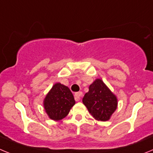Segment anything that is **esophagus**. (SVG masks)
Masks as SVG:
<instances>
[{"mask_svg":"<svg viewBox=\"0 0 153 153\" xmlns=\"http://www.w3.org/2000/svg\"><path fill=\"white\" fill-rule=\"evenodd\" d=\"M82 95H83V93H82V91L76 92V93L75 94V97L77 100H79L80 99H81V97H82Z\"/></svg>","mask_w":153,"mask_h":153,"instance_id":"34e87169","label":"esophagus"}]
</instances>
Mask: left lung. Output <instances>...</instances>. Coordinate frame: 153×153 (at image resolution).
Segmentation results:
<instances>
[{"label": "left lung", "instance_id": "left-lung-1", "mask_svg": "<svg viewBox=\"0 0 153 153\" xmlns=\"http://www.w3.org/2000/svg\"><path fill=\"white\" fill-rule=\"evenodd\" d=\"M82 102L91 116L100 121L109 120L118 104L117 96L100 78L91 84Z\"/></svg>", "mask_w": 153, "mask_h": 153}]
</instances>
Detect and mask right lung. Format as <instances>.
<instances>
[{
	"mask_svg": "<svg viewBox=\"0 0 153 153\" xmlns=\"http://www.w3.org/2000/svg\"><path fill=\"white\" fill-rule=\"evenodd\" d=\"M75 104L74 96L65 85L57 82L43 100V107L51 120L59 121L67 116Z\"/></svg>",
	"mask_w": 153,
	"mask_h": 153,
	"instance_id": "right-lung-1",
	"label": "right lung"
}]
</instances>
